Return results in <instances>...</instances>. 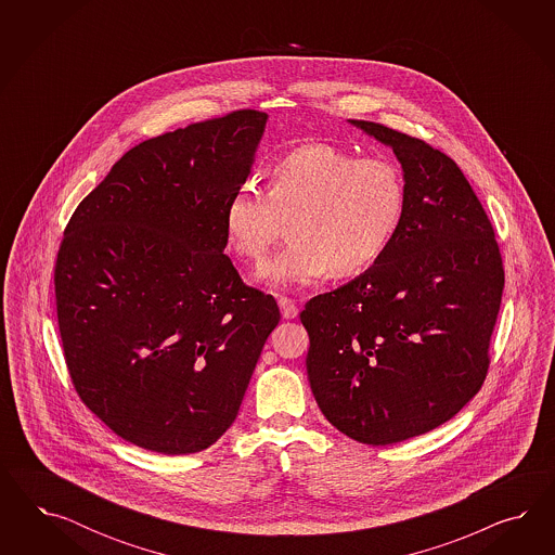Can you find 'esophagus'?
<instances>
[{"label": "esophagus", "instance_id": "34e87169", "mask_svg": "<svg viewBox=\"0 0 555 555\" xmlns=\"http://www.w3.org/2000/svg\"><path fill=\"white\" fill-rule=\"evenodd\" d=\"M279 307H281V315L283 320H295L299 315V309L293 299L288 297H279Z\"/></svg>", "mask_w": 555, "mask_h": 555}]
</instances>
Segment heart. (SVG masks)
<instances>
[{"mask_svg": "<svg viewBox=\"0 0 555 555\" xmlns=\"http://www.w3.org/2000/svg\"><path fill=\"white\" fill-rule=\"evenodd\" d=\"M401 170L385 158H356L325 142L302 144L269 170V191L237 186L223 207L225 246L258 260L291 218L285 250L262 262L256 279L272 286H302L352 276L387 254L404 214Z\"/></svg>", "mask_w": 555, "mask_h": 555, "instance_id": "obj_1", "label": "heart"}]
</instances>
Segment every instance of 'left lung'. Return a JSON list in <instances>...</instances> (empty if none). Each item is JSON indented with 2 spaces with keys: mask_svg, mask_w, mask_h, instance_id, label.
I'll use <instances>...</instances> for the list:
<instances>
[{
  "mask_svg": "<svg viewBox=\"0 0 555 555\" xmlns=\"http://www.w3.org/2000/svg\"><path fill=\"white\" fill-rule=\"evenodd\" d=\"M350 124L392 149L406 202L387 254L305 305L307 376L336 429L390 446L452 420L482 387L503 258L450 156L374 121Z\"/></svg>",
  "mask_w": 555,
  "mask_h": 555,
  "instance_id": "1",
  "label": "left lung"
}]
</instances>
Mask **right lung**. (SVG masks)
I'll return each mask as SVG.
<instances>
[{
  "label": "right lung",
  "instance_id": "obj_1",
  "mask_svg": "<svg viewBox=\"0 0 555 555\" xmlns=\"http://www.w3.org/2000/svg\"><path fill=\"white\" fill-rule=\"evenodd\" d=\"M267 119L240 109L138 144L68 219L54 267L68 372L81 401L144 450L214 446L281 320L223 254V207Z\"/></svg>",
  "mask_w": 555,
  "mask_h": 555
}]
</instances>
